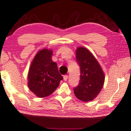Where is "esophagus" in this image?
<instances>
[{"instance_id": "34e87169", "label": "esophagus", "mask_w": 131, "mask_h": 131, "mask_svg": "<svg viewBox=\"0 0 131 131\" xmlns=\"http://www.w3.org/2000/svg\"><path fill=\"white\" fill-rule=\"evenodd\" d=\"M63 78H64V81H67V79H68V75H64Z\"/></svg>"}]
</instances>
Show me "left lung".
Returning a JSON list of instances; mask_svg holds the SVG:
<instances>
[{
  "label": "left lung",
  "mask_w": 131,
  "mask_h": 131,
  "mask_svg": "<svg viewBox=\"0 0 131 131\" xmlns=\"http://www.w3.org/2000/svg\"><path fill=\"white\" fill-rule=\"evenodd\" d=\"M76 59L80 67V80L78 85L73 89L74 93L79 100L88 102L101 91L104 75L97 60L87 48H77Z\"/></svg>",
  "instance_id": "obj_1"
}]
</instances>
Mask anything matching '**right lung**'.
Returning a JSON list of instances; mask_svg holds the SVG:
<instances>
[{
    "instance_id": "obj_1",
    "label": "right lung",
    "mask_w": 131,
    "mask_h": 131,
    "mask_svg": "<svg viewBox=\"0 0 131 131\" xmlns=\"http://www.w3.org/2000/svg\"><path fill=\"white\" fill-rule=\"evenodd\" d=\"M52 54V51L48 49L39 51L29 70L28 86L39 98L51 95L63 79L58 72L56 63L51 60Z\"/></svg>"
}]
</instances>
